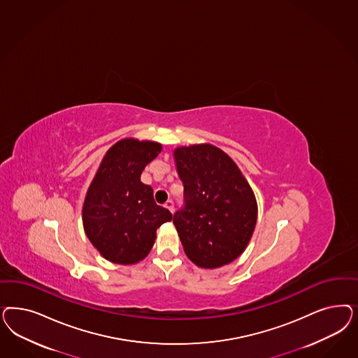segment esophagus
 Here are the masks:
<instances>
[{
  "label": "esophagus",
  "mask_w": 358,
  "mask_h": 358,
  "mask_svg": "<svg viewBox=\"0 0 358 358\" xmlns=\"http://www.w3.org/2000/svg\"><path fill=\"white\" fill-rule=\"evenodd\" d=\"M164 207L167 208L170 212H173L175 207H173V200H167V201H166V204H164Z\"/></svg>",
  "instance_id": "1"
}]
</instances>
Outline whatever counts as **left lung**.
Returning a JSON list of instances; mask_svg holds the SVG:
<instances>
[{
    "label": "left lung",
    "mask_w": 358,
    "mask_h": 358,
    "mask_svg": "<svg viewBox=\"0 0 358 358\" xmlns=\"http://www.w3.org/2000/svg\"><path fill=\"white\" fill-rule=\"evenodd\" d=\"M185 185V204L173 213L187 257L215 268L231 264L250 241L257 201L250 185L231 158L212 145L173 151Z\"/></svg>",
    "instance_id": "left-lung-1"
}]
</instances>
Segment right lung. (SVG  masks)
<instances>
[{
	"mask_svg": "<svg viewBox=\"0 0 358 358\" xmlns=\"http://www.w3.org/2000/svg\"><path fill=\"white\" fill-rule=\"evenodd\" d=\"M157 142L122 139L105 154L83 207L84 231L93 246L110 262L131 265L152 248L157 229L173 219L155 203L141 173L158 157Z\"/></svg>",
	"mask_w": 358,
	"mask_h": 358,
	"instance_id": "right-lung-1",
	"label": "right lung"
}]
</instances>
